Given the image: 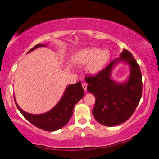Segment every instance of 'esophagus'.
<instances>
[{"mask_svg": "<svg viewBox=\"0 0 159 159\" xmlns=\"http://www.w3.org/2000/svg\"><path fill=\"white\" fill-rule=\"evenodd\" d=\"M87 85H88V84H86V83H83L82 86H83V88H84V90H87Z\"/></svg>", "mask_w": 159, "mask_h": 159, "instance_id": "obj_1", "label": "esophagus"}]
</instances>
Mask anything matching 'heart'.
I'll return each instance as SVG.
<instances>
[{
    "mask_svg": "<svg viewBox=\"0 0 159 159\" xmlns=\"http://www.w3.org/2000/svg\"><path fill=\"white\" fill-rule=\"evenodd\" d=\"M109 50L96 47L80 49L74 54L73 61L77 64H87L86 69L90 74H96L101 70L110 59Z\"/></svg>",
    "mask_w": 159,
    "mask_h": 159,
    "instance_id": "1",
    "label": "heart"
}]
</instances>
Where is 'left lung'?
I'll list each match as a JSON object with an SVG mask.
<instances>
[{
	"label": "left lung",
	"instance_id": "8db88e82",
	"mask_svg": "<svg viewBox=\"0 0 159 159\" xmlns=\"http://www.w3.org/2000/svg\"><path fill=\"white\" fill-rule=\"evenodd\" d=\"M121 62L130 67V76L122 83L113 80L111 76L115 66ZM87 90L95 98L93 115L98 122L113 127L129 120L142 98V80L139 66L132 54L124 49L120 57L107 65L95 76H86Z\"/></svg>",
	"mask_w": 159,
	"mask_h": 159
}]
</instances>
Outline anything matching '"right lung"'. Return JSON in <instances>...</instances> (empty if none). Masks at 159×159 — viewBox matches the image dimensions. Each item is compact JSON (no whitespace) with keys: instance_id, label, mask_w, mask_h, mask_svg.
<instances>
[{"instance_id":"add662e5","label":"right lung","mask_w":159,"mask_h":159,"mask_svg":"<svg viewBox=\"0 0 159 159\" xmlns=\"http://www.w3.org/2000/svg\"><path fill=\"white\" fill-rule=\"evenodd\" d=\"M44 44H37L27 53L31 52L38 47H46ZM84 95V90L81 83L79 81L75 84H70L66 88L61 100L55 106L47 112L40 115H34L25 112L18 106L14 96L15 102L24 117L35 127L48 132H54L61 129L66 125L73 115L74 107Z\"/></svg>"}]
</instances>
